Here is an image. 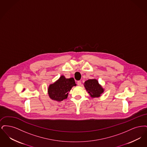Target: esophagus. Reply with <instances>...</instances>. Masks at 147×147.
<instances>
[{"label":"esophagus","mask_w":147,"mask_h":147,"mask_svg":"<svg viewBox=\"0 0 147 147\" xmlns=\"http://www.w3.org/2000/svg\"><path fill=\"white\" fill-rule=\"evenodd\" d=\"M77 84L79 85V86H80L82 85V83L80 81H78L77 82Z\"/></svg>","instance_id":"34e87169"}]
</instances>
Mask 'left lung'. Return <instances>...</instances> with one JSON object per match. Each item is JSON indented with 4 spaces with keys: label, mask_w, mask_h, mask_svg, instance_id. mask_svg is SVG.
<instances>
[{
    "label": "left lung",
    "mask_w": 147,
    "mask_h": 147,
    "mask_svg": "<svg viewBox=\"0 0 147 147\" xmlns=\"http://www.w3.org/2000/svg\"><path fill=\"white\" fill-rule=\"evenodd\" d=\"M84 85L86 90L92 98H99L104 92V89L98 83V80L96 79L86 80Z\"/></svg>",
    "instance_id": "left-lung-1"
}]
</instances>
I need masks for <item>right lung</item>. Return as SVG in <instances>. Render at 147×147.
I'll return each instance as SVG.
<instances>
[{
	"instance_id": "1",
	"label": "right lung",
	"mask_w": 147,
	"mask_h": 147,
	"mask_svg": "<svg viewBox=\"0 0 147 147\" xmlns=\"http://www.w3.org/2000/svg\"><path fill=\"white\" fill-rule=\"evenodd\" d=\"M76 85L73 78L68 79L62 75L55 83L49 85L48 88L49 96L53 100L62 101L67 98L72 87Z\"/></svg>"
}]
</instances>
